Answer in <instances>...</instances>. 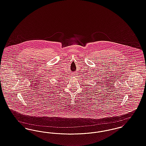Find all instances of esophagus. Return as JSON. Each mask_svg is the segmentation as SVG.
Here are the masks:
<instances>
[{
  "label": "esophagus",
  "instance_id": "1",
  "mask_svg": "<svg viewBox=\"0 0 146 146\" xmlns=\"http://www.w3.org/2000/svg\"><path fill=\"white\" fill-rule=\"evenodd\" d=\"M74 76H75V75H74Z\"/></svg>",
  "mask_w": 146,
  "mask_h": 146
}]
</instances>
